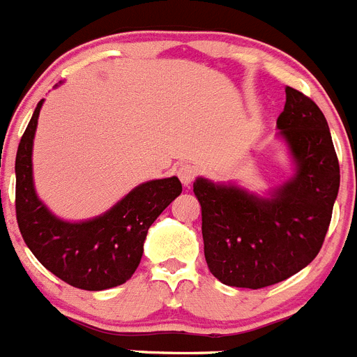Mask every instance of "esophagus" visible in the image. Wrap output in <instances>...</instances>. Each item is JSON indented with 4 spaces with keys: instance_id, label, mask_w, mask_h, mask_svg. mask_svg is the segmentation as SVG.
Masks as SVG:
<instances>
[{
    "instance_id": "obj_1",
    "label": "esophagus",
    "mask_w": 357,
    "mask_h": 357,
    "mask_svg": "<svg viewBox=\"0 0 357 357\" xmlns=\"http://www.w3.org/2000/svg\"><path fill=\"white\" fill-rule=\"evenodd\" d=\"M197 169L194 165H181L178 169V178L181 179V183L185 187H190V183L196 179Z\"/></svg>"
}]
</instances>
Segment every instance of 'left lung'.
I'll list each match as a JSON object with an SVG mask.
<instances>
[{
	"mask_svg": "<svg viewBox=\"0 0 357 357\" xmlns=\"http://www.w3.org/2000/svg\"><path fill=\"white\" fill-rule=\"evenodd\" d=\"M277 127L296 170L269 197L204 178L194 183L204 259L226 286L260 289L286 280L318 255L331 225L340 163L324 113L287 86Z\"/></svg>",
	"mask_w": 357,
	"mask_h": 357,
	"instance_id": "left-lung-1",
	"label": "left lung"
}]
</instances>
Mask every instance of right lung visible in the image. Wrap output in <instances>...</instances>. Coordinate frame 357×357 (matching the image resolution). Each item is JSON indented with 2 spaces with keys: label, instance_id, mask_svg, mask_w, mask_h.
<instances>
[{
  "label": "right lung",
  "instance_id": "add662e5",
  "mask_svg": "<svg viewBox=\"0 0 357 357\" xmlns=\"http://www.w3.org/2000/svg\"><path fill=\"white\" fill-rule=\"evenodd\" d=\"M43 102L37 104L15 154V217L21 235L36 259L70 286L86 291L120 286L140 264L149 228L181 194V183L176 176L153 179L89 221L59 219L33 188L32 147Z\"/></svg>",
  "mask_w": 357,
  "mask_h": 357
}]
</instances>
